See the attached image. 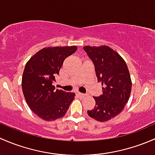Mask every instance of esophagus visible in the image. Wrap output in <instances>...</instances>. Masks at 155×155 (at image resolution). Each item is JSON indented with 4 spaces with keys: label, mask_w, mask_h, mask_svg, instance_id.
<instances>
[{
    "label": "esophagus",
    "mask_w": 155,
    "mask_h": 155,
    "mask_svg": "<svg viewBox=\"0 0 155 155\" xmlns=\"http://www.w3.org/2000/svg\"><path fill=\"white\" fill-rule=\"evenodd\" d=\"M78 95H80V96L81 97V98H84V97H86L87 96V94H85V93H81V92H79V93H78Z\"/></svg>",
    "instance_id": "1"
}]
</instances>
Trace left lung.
<instances>
[{"mask_svg": "<svg viewBox=\"0 0 155 155\" xmlns=\"http://www.w3.org/2000/svg\"><path fill=\"white\" fill-rule=\"evenodd\" d=\"M84 51L95 66L98 82L103 86V94L94 97L95 106L87 113L99 122H106L122 112L129 99L131 80L125 60L106 45L85 46Z\"/></svg>", "mask_w": 155, "mask_h": 155, "instance_id": "1", "label": "left lung"}]
</instances>
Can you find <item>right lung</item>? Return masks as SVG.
<instances>
[{
	"label": "right lung",
	"mask_w": 155,
	"mask_h": 155,
	"mask_svg": "<svg viewBox=\"0 0 155 155\" xmlns=\"http://www.w3.org/2000/svg\"><path fill=\"white\" fill-rule=\"evenodd\" d=\"M77 49L76 46L45 48L25 65L21 81L24 96L30 110L43 120L63 117L74 100V92L55 89L52 84L65 59Z\"/></svg>",
	"instance_id": "right-lung-1"
}]
</instances>
